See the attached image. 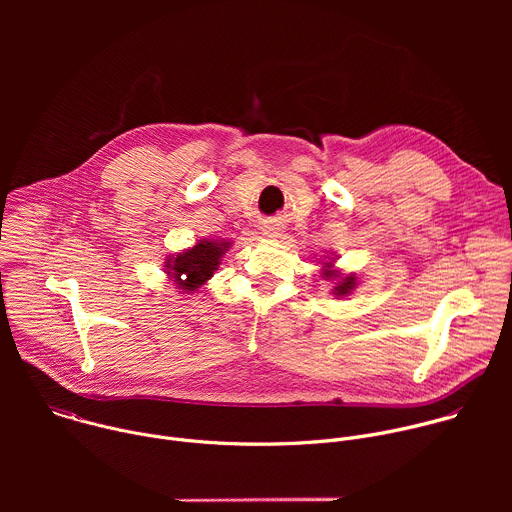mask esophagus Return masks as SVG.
Listing matches in <instances>:
<instances>
[{
	"instance_id": "1",
	"label": "esophagus",
	"mask_w": 512,
	"mask_h": 512,
	"mask_svg": "<svg viewBox=\"0 0 512 512\" xmlns=\"http://www.w3.org/2000/svg\"><path fill=\"white\" fill-rule=\"evenodd\" d=\"M263 235H265V237H277V235H279L277 225H265V227H263Z\"/></svg>"
}]
</instances>
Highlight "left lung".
<instances>
[{"label": "left lung", "instance_id": "8db88e82", "mask_svg": "<svg viewBox=\"0 0 512 512\" xmlns=\"http://www.w3.org/2000/svg\"><path fill=\"white\" fill-rule=\"evenodd\" d=\"M326 265H328V269H324V277H326V279H338V281H336V287H334V296H338V298L348 296L350 291L354 289V285H356V277H354V275L340 277L338 271L330 269V267H332L330 263H326Z\"/></svg>", "mask_w": 512, "mask_h": 512}]
</instances>
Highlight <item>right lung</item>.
Wrapping results in <instances>:
<instances>
[{
    "label": "right lung",
    "mask_w": 512,
    "mask_h": 512,
    "mask_svg": "<svg viewBox=\"0 0 512 512\" xmlns=\"http://www.w3.org/2000/svg\"><path fill=\"white\" fill-rule=\"evenodd\" d=\"M227 241H200L192 249H186L184 253H178L176 257H170L166 261V273L184 289L188 291L198 289L204 281L212 277V273L221 265V257L225 251H229ZM185 279L182 280L181 277Z\"/></svg>",
    "instance_id": "add662e5"
}]
</instances>
